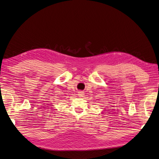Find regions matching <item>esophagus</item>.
Returning a JSON list of instances; mask_svg holds the SVG:
<instances>
[{
	"label": "esophagus",
	"instance_id": "1",
	"mask_svg": "<svg viewBox=\"0 0 159 159\" xmlns=\"http://www.w3.org/2000/svg\"><path fill=\"white\" fill-rule=\"evenodd\" d=\"M84 93L83 91H79V92H78V95H79V97H82L84 96Z\"/></svg>",
	"mask_w": 159,
	"mask_h": 159
}]
</instances>
